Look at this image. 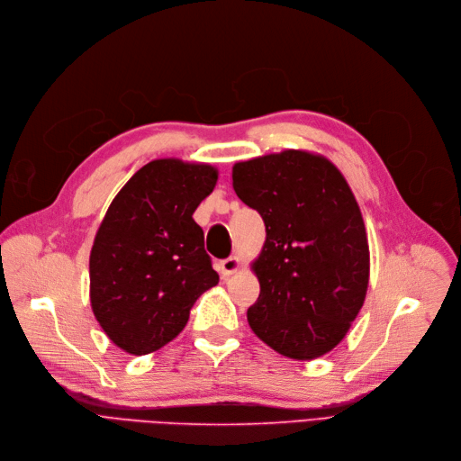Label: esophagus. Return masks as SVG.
I'll use <instances>...</instances> for the list:
<instances>
[{"label": "esophagus", "mask_w": 461, "mask_h": 461, "mask_svg": "<svg viewBox=\"0 0 461 461\" xmlns=\"http://www.w3.org/2000/svg\"><path fill=\"white\" fill-rule=\"evenodd\" d=\"M238 268H240V260H238V257H229V258H225V260L219 262V270H221V274H223L225 277L232 276Z\"/></svg>", "instance_id": "obj_1"}]
</instances>
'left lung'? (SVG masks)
Here are the masks:
<instances>
[{
  "label": "left lung",
  "instance_id": "8db88e82",
  "mask_svg": "<svg viewBox=\"0 0 461 461\" xmlns=\"http://www.w3.org/2000/svg\"><path fill=\"white\" fill-rule=\"evenodd\" d=\"M232 187L267 227L251 330L283 357H322L345 338L367 291L369 248L353 191L330 161L298 149L236 163Z\"/></svg>",
  "mask_w": 461,
  "mask_h": 461
}]
</instances>
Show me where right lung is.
<instances>
[{
  "instance_id": "obj_1",
  "label": "right lung",
  "mask_w": 461,
  "mask_h": 461,
  "mask_svg": "<svg viewBox=\"0 0 461 461\" xmlns=\"http://www.w3.org/2000/svg\"><path fill=\"white\" fill-rule=\"evenodd\" d=\"M210 165L158 159L133 174L97 230L90 298L104 334L131 355L176 338L219 276L193 212L213 191Z\"/></svg>"
}]
</instances>
